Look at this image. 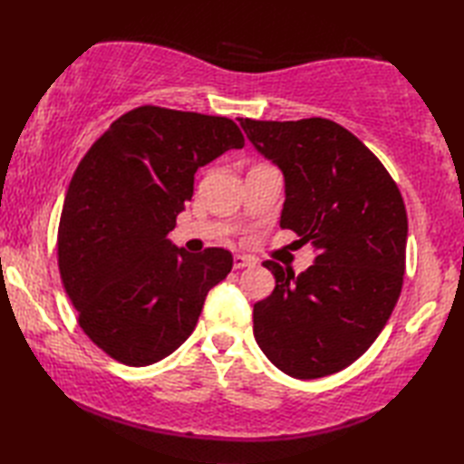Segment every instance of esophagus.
I'll use <instances>...</instances> for the list:
<instances>
[{
  "label": "esophagus",
  "mask_w": 464,
  "mask_h": 464,
  "mask_svg": "<svg viewBox=\"0 0 464 464\" xmlns=\"http://www.w3.org/2000/svg\"><path fill=\"white\" fill-rule=\"evenodd\" d=\"M253 261L249 257H243V255H235L233 257V267L235 269H245V267H253Z\"/></svg>",
  "instance_id": "1"
}]
</instances>
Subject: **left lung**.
<instances>
[{
    "label": "left lung",
    "instance_id": "1",
    "mask_svg": "<svg viewBox=\"0 0 464 464\" xmlns=\"http://www.w3.org/2000/svg\"><path fill=\"white\" fill-rule=\"evenodd\" d=\"M239 123L283 171L281 227L317 251L299 275L265 263L275 289L253 307L255 341L289 377H327L357 361L395 309L405 275V203L382 163L339 123Z\"/></svg>",
    "mask_w": 464,
    "mask_h": 464
}]
</instances>
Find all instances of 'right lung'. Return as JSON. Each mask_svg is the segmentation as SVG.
<instances>
[{"instance_id":"right-lung-1","label":"right lung","mask_w":464,"mask_h":464,"mask_svg":"<svg viewBox=\"0 0 464 464\" xmlns=\"http://www.w3.org/2000/svg\"><path fill=\"white\" fill-rule=\"evenodd\" d=\"M243 133L227 117L143 105L113 121L77 165L57 233L59 273L80 327L130 367L187 341L229 251L195 255L167 239L191 201L195 171Z\"/></svg>"}]
</instances>
